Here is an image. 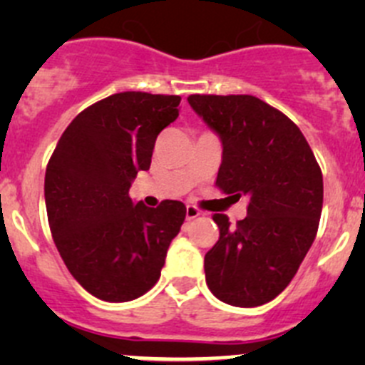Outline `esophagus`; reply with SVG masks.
<instances>
[{
	"instance_id": "34e87169",
	"label": "esophagus",
	"mask_w": 365,
	"mask_h": 365,
	"mask_svg": "<svg viewBox=\"0 0 365 365\" xmlns=\"http://www.w3.org/2000/svg\"><path fill=\"white\" fill-rule=\"evenodd\" d=\"M187 220H192V219H196V217H200L201 215V212H200V208H196V206H192V205H187Z\"/></svg>"
}]
</instances>
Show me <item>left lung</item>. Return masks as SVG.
Instances as JSON below:
<instances>
[{"mask_svg": "<svg viewBox=\"0 0 365 365\" xmlns=\"http://www.w3.org/2000/svg\"><path fill=\"white\" fill-rule=\"evenodd\" d=\"M190 108L219 134L215 185L251 197L231 227L215 213L219 240L205 254L210 292L235 307L274 300L295 277L318 233L323 175L300 128L252 95H190ZM231 197V196H230Z\"/></svg>", "mask_w": 365, "mask_h": 365, "instance_id": "8db88e82", "label": "left lung"}]
</instances>
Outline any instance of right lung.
<instances>
[{"mask_svg":"<svg viewBox=\"0 0 365 365\" xmlns=\"http://www.w3.org/2000/svg\"><path fill=\"white\" fill-rule=\"evenodd\" d=\"M178 95L123 91L81 111L46 169V208L61 259L77 282L106 302H128L159 281L185 205L148 208L128 196L152 164L157 135L178 118Z\"/></svg>","mask_w":365,"mask_h":365,"instance_id":"add662e5","label":"right lung"}]
</instances>
